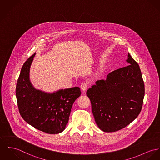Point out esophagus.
Wrapping results in <instances>:
<instances>
[{"label":"esophagus","mask_w":160,"mask_h":160,"mask_svg":"<svg viewBox=\"0 0 160 160\" xmlns=\"http://www.w3.org/2000/svg\"><path fill=\"white\" fill-rule=\"evenodd\" d=\"M88 88V83H82L80 85V88L83 92H85Z\"/></svg>","instance_id":"esophagus-1"}]
</instances>
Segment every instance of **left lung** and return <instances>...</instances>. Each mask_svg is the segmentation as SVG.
<instances>
[{"label": "left lung", "mask_w": 160, "mask_h": 160, "mask_svg": "<svg viewBox=\"0 0 160 160\" xmlns=\"http://www.w3.org/2000/svg\"><path fill=\"white\" fill-rule=\"evenodd\" d=\"M129 65L108 74L86 91L98 128L105 132L121 130L140 113L144 84L138 64L128 53Z\"/></svg>", "instance_id": "1"}]
</instances>
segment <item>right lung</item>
I'll return each instance as SVG.
<instances>
[{
  "label": "right lung",
  "instance_id": "add662e5",
  "mask_svg": "<svg viewBox=\"0 0 160 160\" xmlns=\"http://www.w3.org/2000/svg\"><path fill=\"white\" fill-rule=\"evenodd\" d=\"M35 55L25 62L17 82L18 108L25 121L34 128L47 133L58 134L65 129L72 105L81 94L80 89L75 86L48 92L35 88L30 78Z\"/></svg>",
  "mask_w": 160,
  "mask_h": 160
}]
</instances>
